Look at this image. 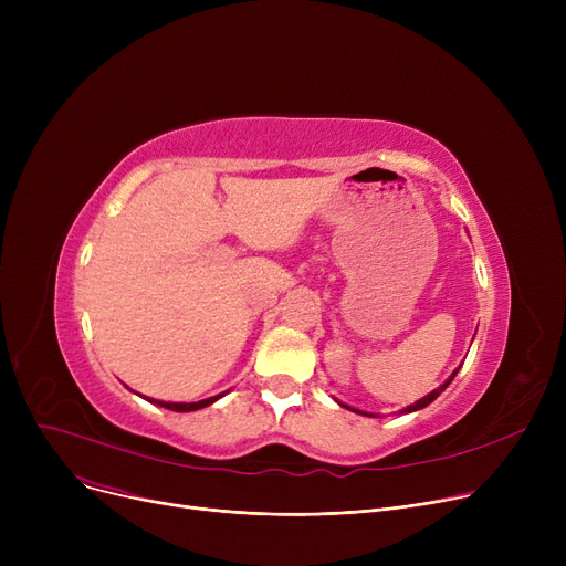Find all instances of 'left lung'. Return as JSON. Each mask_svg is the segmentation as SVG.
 Segmentation results:
<instances>
[{"instance_id": "left-lung-1", "label": "left lung", "mask_w": 566, "mask_h": 566, "mask_svg": "<svg viewBox=\"0 0 566 566\" xmlns=\"http://www.w3.org/2000/svg\"><path fill=\"white\" fill-rule=\"evenodd\" d=\"M457 371H459V369H457ZM457 371H454V374H452V376H450V378H448V380H444V382H442V385H440V388H436V390H433V392H429V395H427V397H422V399H420V401H415V403H410V406H406V408H403V410H401V412H412V410H420V408H424V406H429V403H431V401H433V399H438V397H440V392H442V390H444V388H448V385H450V382H452V378H454V376H457ZM355 412H360V410H355Z\"/></svg>"}]
</instances>
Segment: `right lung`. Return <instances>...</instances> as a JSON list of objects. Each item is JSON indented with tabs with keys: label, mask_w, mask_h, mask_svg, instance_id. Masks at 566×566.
Listing matches in <instances>:
<instances>
[{
	"label": "right lung",
	"mask_w": 566,
	"mask_h": 566,
	"mask_svg": "<svg viewBox=\"0 0 566 566\" xmlns=\"http://www.w3.org/2000/svg\"><path fill=\"white\" fill-rule=\"evenodd\" d=\"M220 397H224V392H222V395H218V397H208V399L195 401V403H169V401H156V403H158V406H163V408L176 410V412H190V410H199V408L211 406V403H213V401H218Z\"/></svg>",
	"instance_id": "1"
}]
</instances>
